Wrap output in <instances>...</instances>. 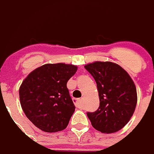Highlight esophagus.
Segmentation results:
<instances>
[{"label":"esophagus","instance_id":"34e87169","mask_svg":"<svg viewBox=\"0 0 154 154\" xmlns=\"http://www.w3.org/2000/svg\"><path fill=\"white\" fill-rule=\"evenodd\" d=\"M73 101H74V103L76 107H78V108H80V107H81V99H73Z\"/></svg>","mask_w":154,"mask_h":154}]
</instances>
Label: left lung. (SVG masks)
I'll return each mask as SVG.
<instances>
[{"label":"left lung","mask_w":154,"mask_h":154,"mask_svg":"<svg viewBox=\"0 0 154 154\" xmlns=\"http://www.w3.org/2000/svg\"><path fill=\"white\" fill-rule=\"evenodd\" d=\"M97 85L99 107L87 112L92 126L103 133H112L124 127L131 119L137 103L136 85L120 65L111 62L85 65Z\"/></svg>","instance_id":"1"}]
</instances>
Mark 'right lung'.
<instances>
[{"label":"right lung","mask_w":154,"mask_h":154,"mask_svg":"<svg viewBox=\"0 0 154 154\" xmlns=\"http://www.w3.org/2000/svg\"><path fill=\"white\" fill-rule=\"evenodd\" d=\"M77 69L72 64H45L22 82L19 89L21 108L42 131L55 133L67 127L75 109L67 82Z\"/></svg>","instance_id":"add662e5"}]
</instances>
